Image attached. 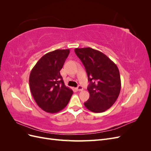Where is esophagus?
I'll use <instances>...</instances> for the list:
<instances>
[{
  "mask_svg": "<svg viewBox=\"0 0 151 151\" xmlns=\"http://www.w3.org/2000/svg\"><path fill=\"white\" fill-rule=\"evenodd\" d=\"M76 89H77V91H83V86H78V87H77V88H76Z\"/></svg>",
  "mask_w": 151,
  "mask_h": 151,
  "instance_id": "esophagus-1",
  "label": "esophagus"
}]
</instances>
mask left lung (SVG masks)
<instances>
[{"label":"left lung","mask_w":151,"mask_h":151,"mask_svg":"<svg viewBox=\"0 0 151 151\" xmlns=\"http://www.w3.org/2000/svg\"><path fill=\"white\" fill-rule=\"evenodd\" d=\"M86 68L89 98L84 106L94 113L106 111L115 103L121 89L118 68L103 53L90 47L74 50Z\"/></svg>","instance_id":"8db88e82"}]
</instances>
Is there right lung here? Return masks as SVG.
Returning a JSON list of instances; mask_svg holds the SVG:
<instances>
[{"instance_id": "add662e5", "label": "right lung", "mask_w": 151, "mask_h": 151, "mask_svg": "<svg viewBox=\"0 0 151 151\" xmlns=\"http://www.w3.org/2000/svg\"><path fill=\"white\" fill-rule=\"evenodd\" d=\"M69 53V49L47 53L31 71L29 83L32 96L45 111L57 113L70 101L73 91L65 86L60 73Z\"/></svg>"}]
</instances>
